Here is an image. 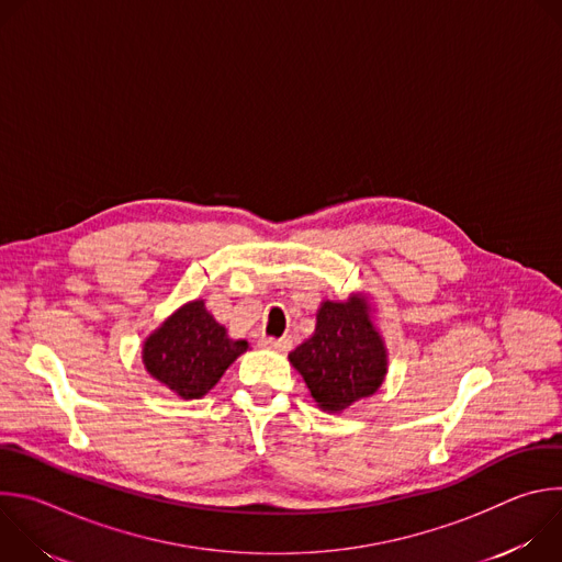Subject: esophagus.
I'll return each mask as SVG.
<instances>
[{
    "label": "esophagus",
    "instance_id": "1",
    "mask_svg": "<svg viewBox=\"0 0 562 562\" xmlns=\"http://www.w3.org/2000/svg\"><path fill=\"white\" fill-rule=\"evenodd\" d=\"M260 345H262L265 349H273V351L284 353V351L291 349V338H262Z\"/></svg>",
    "mask_w": 562,
    "mask_h": 562
}]
</instances>
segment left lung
Instances as JSON below:
<instances>
[{
    "label": "left lung",
    "instance_id": "left-lung-1",
    "mask_svg": "<svg viewBox=\"0 0 562 562\" xmlns=\"http://www.w3.org/2000/svg\"><path fill=\"white\" fill-rule=\"evenodd\" d=\"M289 362L327 414H342L371 397L386 378L389 353L369 295L319 302L315 331L289 353Z\"/></svg>",
    "mask_w": 562,
    "mask_h": 562
}]
</instances>
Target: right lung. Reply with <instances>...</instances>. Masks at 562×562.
<instances>
[{
  "label": "right lung",
  "instance_id": "add662e5",
  "mask_svg": "<svg viewBox=\"0 0 562 562\" xmlns=\"http://www.w3.org/2000/svg\"><path fill=\"white\" fill-rule=\"evenodd\" d=\"M249 349L211 315L202 297L178 306L142 342L146 373L182 400L206 395L224 371Z\"/></svg>",
  "mask_w": 562,
  "mask_h": 562
}]
</instances>
